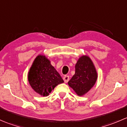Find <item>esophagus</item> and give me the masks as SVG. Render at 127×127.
<instances>
[{
    "label": "esophagus",
    "instance_id": "obj_1",
    "mask_svg": "<svg viewBox=\"0 0 127 127\" xmlns=\"http://www.w3.org/2000/svg\"><path fill=\"white\" fill-rule=\"evenodd\" d=\"M63 80L65 83H67V82L69 81V77L68 75H65L63 77Z\"/></svg>",
    "mask_w": 127,
    "mask_h": 127
}]
</instances>
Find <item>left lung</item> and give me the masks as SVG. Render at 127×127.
Here are the masks:
<instances>
[{
    "mask_svg": "<svg viewBox=\"0 0 127 127\" xmlns=\"http://www.w3.org/2000/svg\"><path fill=\"white\" fill-rule=\"evenodd\" d=\"M75 72L68 85L78 96L85 95L95 84L98 79V73L90 58L82 55L75 64Z\"/></svg>",
    "mask_w": 127,
    "mask_h": 127,
    "instance_id": "obj_1",
    "label": "left lung"
}]
</instances>
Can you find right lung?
I'll return each instance as SVG.
<instances>
[{
	"label": "right lung",
	"instance_id": "obj_1",
	"mask_svg": "<svg viewBox=\"0 0 127 127\" xmlns=\"http://www.w3.org/2000/svg\"><path fill=\"white\" fill-rule=\"evenodd\" d=\"M28 79L31 88L42 96H48L56 86L64 82L50 61L43 55H39L34 60Z\"/></svg>",
	"mask_w": 127,
	"mask_h": 127
}]
</instances>
